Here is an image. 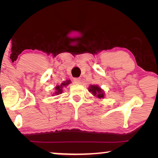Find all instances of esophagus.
I'll list each match as a JSON object with an SVG mask.
<instances>
[{"label":"esophagus","instance_id":"34e87169","mask_svg":"<svg viewBox=\"0 0 158 158\" xmlns=\"http://www.w3.org/2000/svg\"><path fill=\"white\" fill-rule=\"evenodd\" d=\"M73 81H74V83L75 84H80L81 83V78H74L73 79Z\"/></svg>","mask_w":158,"mask_h":158}]
</instances>
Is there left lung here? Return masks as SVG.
I'll return each mask as SVG.
<instances>
[{
    "mask_svg": "<svg viewBox=\"0 0 158 158\" xmlns=\"http://www.w3.org/2000/svg\"><path fill=\"white\" fill-rule=\"evenodd\" d=\"M88 90L90 93L94 95V96L96 98H105V92L100 86L98 85H90L88 87Z\"/></svg>",
    "mask_w": 158,
    "mask_h": 158,
    "instance_id": "1",
    "label": "left lung"
}]
</instances>
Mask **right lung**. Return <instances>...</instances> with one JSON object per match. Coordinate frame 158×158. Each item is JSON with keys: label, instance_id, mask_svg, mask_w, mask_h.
<instances>
[{"label": "right lung", "instance_id": "add662e5", "mask_svg": "<svg viewBox=\"0 0 158 158\" xmlns=\"http://www.w3.org/2000/svg\"><path fill=\"white\" fill-rule=\"evenodd\" d=\"M71 83V81L70 80H66L65 81H63L62 83L60 84V85H56V87L55 88V91L52 93V96H57V95L61 94L62 91H63V88L67 87L69 84Z\"/></svg>", "mask_w": 158, "mask_h": 158}]
</instances>
